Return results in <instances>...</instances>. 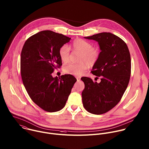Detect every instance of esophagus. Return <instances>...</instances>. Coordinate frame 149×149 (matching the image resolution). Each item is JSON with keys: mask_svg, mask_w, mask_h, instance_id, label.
<instances>
[{"mask_svg": "<svg viewBox=\"0 0 149 149\" xmlns=\"http://www.w3.org/2000/svg\"><path fill=\"white\" fill-rule=\"evenodd\" d=\"M76 78H77V81H80V79H81V77H77Z\"/></svg>", "mask_w": 149, "mask_h": 149, "instance_id": "1", "label": "esophagus"}]
</instances>
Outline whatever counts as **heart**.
I'll return each instance as SVG.
<instances>
[{
    "label": "heart",
    "instance_id": "obj_1",
    "mask_svg": "<svg viewBox=\"0 0 149 149\" xmlns=\"http://www.w3.org/2000/svg\"><path fill=\"white\" fill-rule=\"evenodd\" d=\"M70 49L73 52L80 53L78 64L70 63L63 68L65 73L74 75H81L89 67V65H93L100 56V51L97 47H93L89 41L78 38L75 40L69 45H63L59 49V56L61 61L67 63L70 57Z\"/></svg>",
    "mask_w": 149,
    "mask_h": 149
}]
</instances>
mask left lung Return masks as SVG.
Here are the masks:
<instances>
[{
    "mask_svg": "<svg viewBox=\"0 0 149 149\" xmlns=\"http://www.w3.org/2000/svg\"><path fill=\"white\" fill-rule=\"evenodd\" d=\"M84 38L98 42L101 52L92 73L101 82L88 77L81 79L85 88L82 92L84 108L89 113L101 115L113 108L120 101L129 82L131 59L126 42L111 33H101Z\"/></svg>",
    "mask_w": 149,
    "mask_h": 149,
    "instance_id": "obj_1",
    "label": "left lung"
}]
</instances>
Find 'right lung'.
Wrapping results in <instances>:
<instances>
[{
	"label": "right lung",
	"instance_id": "right-lung-1",
	"mask_svg": "<svg viewBox=\"0 0 149 149\" xmlns=\"http://www.w3.org/2000/svg\"><path fill=\"white\" fill-rule=\"evenodd\" d=\"M71 38L50 30L38 32L25 42L21 53L20 71L23 85L31 100L48 112L62 109L77 81L72 75L53 78L60 68L59 49Z\"/></svg>",
	"mask_w": 149,
	"mask_h": 149
}]
</instances>
